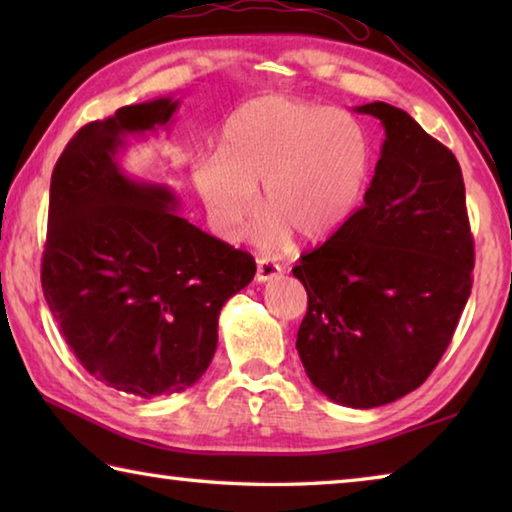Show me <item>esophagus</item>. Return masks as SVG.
<instances>
[{"instance_id":"obj_1","label":"esophagus","mask_w":512,"mask_h":512,"mask_svg":"<svg viewBox=\"0 0 512 512\" xmlns=\"http://www.w3.org/2000/svg\"><path fill=\"white\" fill-rule=\"evenodd\" d=\"M280 273H282V266L275 264L273 259H257V273H255L257 282L275 280V277Z\"/></svg>"}]
</instances>
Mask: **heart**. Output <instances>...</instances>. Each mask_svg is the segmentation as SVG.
Here are the masks:
<instances>
[{
  "instance_id": "1",
  "label": "heart",
  "mask_w": 512,
  "mask_h": 512,
  "mask_svg": "<svg viewBox=\"0 0 512 512\" xmlns=\"http://www.w3.org/2000/svg\"><path fill=\"white\" fill-rule=\"evenodd\" d=\"M372 169L368 135L352 115L316 103L259 97L225 119L219 151L194 162V187L221 237H237L262 185L257 244L273 250L296 230L332 237L357 210Z\"/></svg>"
}]
</instances>
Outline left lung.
I'll return each mask as SVG.
<instances>
[{"label": "left lung", "instance_id": "obj_1", "mask_svg": "<svg viewBox=\"0 0 512 512\" xmlns=\"http://www.w3.org/2000/svg\"><path fill=\"white\" fill-rule=\"evenodd\" d=\"M357 112L386 140L361 210L293 266L309 298L296 348L329 400L375 409L422 386L452 343L474 239L454 153L391 103Z\"/></svg>", "mask_w": 512, "mask_h": 512}]
</instances>
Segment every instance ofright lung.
I'll return each instance as SVG.
<instances>
[{
    "mask_svg": "<svg viewBox=\"0 0 512 512\" xmlns=\"http://www.w3.org/2000/svg\"><path fill=\"white\" fill-rule=\"evenodd\" d=\"M176 108L164 97L90 121L51 173L42 293L81 366L137 397L203 377L221 307L257 271L253 255L183 219L171 189L119 167L128 137L167 126Z\"/></svg>",
    "mask_w": 512,
    "mask_h": 512,
    "instance_id": "add662e5",
    "label": "right lung"
}]
</instances>
